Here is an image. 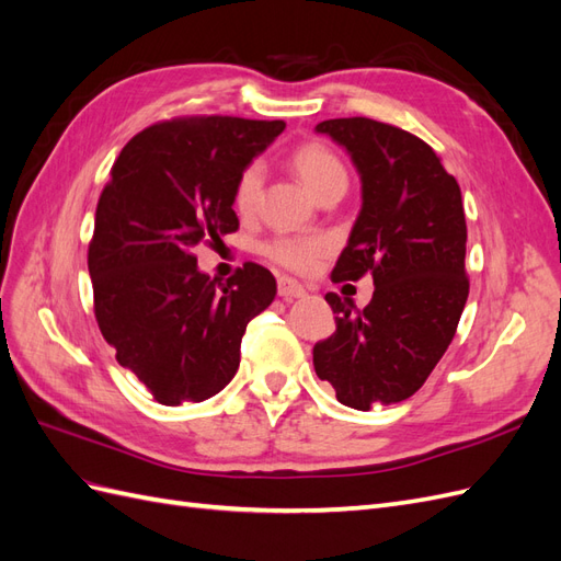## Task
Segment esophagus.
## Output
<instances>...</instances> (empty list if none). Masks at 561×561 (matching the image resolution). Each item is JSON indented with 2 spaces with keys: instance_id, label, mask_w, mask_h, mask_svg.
Wrapping results in <instances>:
<instances>
[{
  "instance_id": "esophagus-1",
  "label": "esophagus",
  "mask_w": 561,
  "mask_h": 561,
  "mask_svg": "<svg viewBox=\"0 0 561 561\" xmlns=\"http://www.w3.org/2000/svg\"><path fill=\"white\" fill-rule=\"evenodd\" d=\"M278 295H280L283 299H299V297L307 295V290H304V285L297 283L295 278L280 276V278H278Z\"/></svg>"
}]
</instances>
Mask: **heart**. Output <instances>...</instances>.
I'll return each instance as SVG.
<instances>
[{"label": "heart", "instance_id": "1", "mask_svg": "<svg viewBox=\"0 0 561 561\" xmlns=\"http://www.w3.org/2000/svg\"><path fill=\"white\" fill-rule=\"evenodd\" d=\"M293 168L304 184L318 196L332 184H346V168L330 147L322 142H304L293 151ZM264 184L262 163L245 165L233 184V208L241 215L257 210ZM334 248L325 233H278L262 245V254L290 271H311Z\"/></svg>", "mask_w": 561, "mask_h": 561}]
</instances>
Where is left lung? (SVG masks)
Returning a JSON list of instances; mask_svg holds the SVG:
<instances>
[{
	"label": "left lung",
	"mask_w": 561,
	"mask_h": 561,
	"mask_svg": "<svg viewBox=\"0 0 561 561\" xmlns=\"http://www.w3.org/2000/svg\"><path fill=\"white\" fill-rule=\"evenodd\" d=\"M342 145L363 182V208L332 280L375 278L363 311L328 293L336 332L313 346V367L336 400L367 412L412 398L456 334L468 299L461 190L431 145L375 118L316 126Z\"/></svg>",
	"instance_id": "obj_1"
}]
</instances>
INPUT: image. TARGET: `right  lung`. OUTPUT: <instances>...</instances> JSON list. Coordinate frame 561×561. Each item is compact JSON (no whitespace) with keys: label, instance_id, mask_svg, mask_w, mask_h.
Instances as JSON below:
<instances>
[{"label":"right lung","instance_id":"1","mask_svg":"<svg viewBox=\"0 0 561 561\" xmlns=\"http://www.w3.org/2000/svg\"><path fill=\"white\" fill-rule=\"evenodd\" d=\"M283 128L180 116L135 135L112 165L89 243L95 320L116 363L161 404L219 393L239 369L248 322L276 297L268 268L245 262L222 285L192 250L239 229L233 184Z\"/></svg>","mask_w":561,"mask_h":561}]
</instances>
